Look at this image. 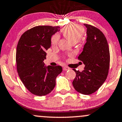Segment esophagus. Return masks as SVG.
I'll return each instance as SVG.
<instances>
[{
  "mask_svg": "<svg viewBox=\"0 0 122 122\" xmlns=\"http://www.w3.org/2000/svg\"><path fill=\"white\" fill-rule=\"evenodd\" d=\"M69 69H70V68H69V67H68L67 66H64L63 67L64 71H68V70H69Z\"/></svg>",
  "mask_w": 122,
  "mask_h": 122,
  "instance_id": "obj_1",
  "label": "esophagus"
}]
</instances>
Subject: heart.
Instances as JSON below:
<instances>
[{
    "label": "heart",
    "instance_id": "1",
    "mask_svg": "<svg viewBox=\"0 0 122 122\" xmlns=\"http://www.w3.org/2000/svg\"><path fill=\"white\" fill-rule=\"evenodd\" d=\"M63 35L72 43H77L80 41L85 33V29L82 26L77 24H72L65 26L62 30ZM60 36L56 34L51 37V44L56 46L58 43Z\"/></svg>",
    "mask_w": 122,
    "mask_h": 122
}]
</instances>
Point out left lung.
Wrapping results in <instances>:
<instances>
[{
	"mask_svg": "<svg viewBox=\"0 0 122 122\" xmlns=\"http://www.w3.org/2000/svg\"><path fill=\"white\" fill-rule=\"evenodd\" d=\"M87 28L86 43L78 58L85 64L81 72L73 69L76 77L72 84L79 93L93 94L104 83L108 76L110 54L104 35L97 28L84 24Z\"/></svg>",
	"mask_w": 122,
	"mask_h": 122,
	"instance_id": "1",
	"label": "left lung"
}]
</instances>
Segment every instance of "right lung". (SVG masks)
Segmentation results:
<instances>
[{
	"instance_id": "obj_1",
	"label": "right lung",
	"mask_w": 122,
	"mask_h": 122,
	"mask_svg": "<svg viewBox=\"0 0 122 122\" xmlns=\"http://www.w3.org/2000/svg\"><path fill=\"white\" fill-rule=\"evenodd\" d=\"M59 26H37L24 32L16 50L17 69L20 79L31 93L39 96L50 93L56 86V79L62 71L60 65L46 66V50L51 46V36Z\"/></svg>"
}]
</instances>
